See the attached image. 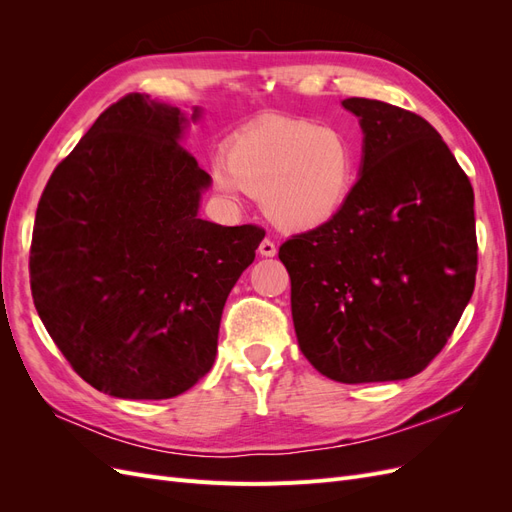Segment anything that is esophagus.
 Returning a JSON list of instances; mask_svg holds the SVG:
<instances>
[{"label":"esophagus","mask_w":512,"mask_h":512,"mask_svg":"<svg viewBox=\"0 0 512 512\" xmlns=\"http://www.w3.org/2000/svg\"><path fill=\"white\" fill-rule=\"evenodd\" d=\"M258 252L262 254V256H275L277 254V245L271 241V239H262L260 241V247H258Z\"/></svg>","instance_id":"esophagus-1"}]
</instances>
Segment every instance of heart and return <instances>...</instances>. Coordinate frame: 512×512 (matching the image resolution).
I'll list each match as a JSON object with an SVG mask.
<instances>
[{
    "label": "heart",
    "mask_w": 512,
    "mask_h": 512,
    "mask_svg": "<svg viewBox=\"0 0 512 512\" xmlns=\"http://www.w3.org/2000/svg\"><path fill=\"white\" fill-rule=\"evenodd\" d=\"M359 175V147L337 123L275 117L239 134L228 156L213 160L226 192L260 198L267 218L286 230H312L333 220Z\"/></svg>",
    "instance_id": "heart-1"
}]
</instances>
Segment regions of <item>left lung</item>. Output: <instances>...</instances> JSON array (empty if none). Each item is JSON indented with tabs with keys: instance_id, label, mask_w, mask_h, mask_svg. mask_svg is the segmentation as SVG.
Returning <instances> with one entry per match:
<instances>
[{
	"instance_id": "left-lung-1",
	"label": "left lung",
	"mask_w": 512,
	"mask_h": 512,
	"mask_svg": "<svg viewBox=\"0 0 512 512\" xmlns=\"http://www.w3.org/2000/svg\"><path fill=\"white\" fill-rule=\"evenodd\" d=\"M363 166L333 220L280 247L305 359L344 384L412 378L453 335L476 280L474 192L436 128L348 98Z\"/></svg>"
}]
</instances>
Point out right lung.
Returning a JSON list of instances; mask_svg holds the SVG:
<instances>
[{
  "label": "right lung",
  "instance_id": "right-lung-1",
  "mask_svg": "<svg viewBox=\"0 0 512 512\" xmlns=\"http://www.w3.org/2000/svg\"><path fill=\"white\" fill-rule=\"evenodd\" d=\"M183 121L175 106L123 96L38 203V316L76 374L113 397L168 399L207 374L224 303L265 237L198 218L211 177L179 143Z\"/></svg>",
  "mask_w": 512,
  "mask_h": 512
}]
</instances>
